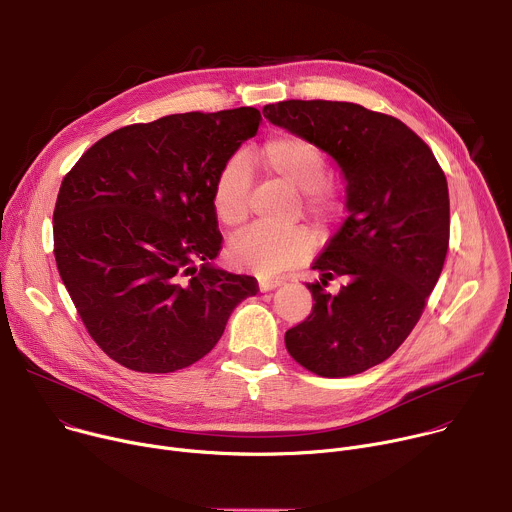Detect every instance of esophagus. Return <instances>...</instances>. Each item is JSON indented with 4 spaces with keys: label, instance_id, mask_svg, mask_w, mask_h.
Listing matches in <instances>:
<instances>
[{
    "label": "esophagus",
    "instance_id": "obj_1",
    "mask_svg": "<svg viewBox=\"0 0 512 512\" xmlns=\"http://www.w3.org/2000/svg\"><path fill=\"white\" fill-rule=\"evenodd\" d=\"M281 285V281L279 279H265V277H261L259 279V291H271V289H275V287H279Z\"/></svg>",
    "mask_w": 512,
    "mask_h": 512
}]
</instances>
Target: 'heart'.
I'll return each instance as SVG.
<instances>
[{
    "instance_id": "1",
    "label": "heart",
    "mask_w": 512,
    "mask_h": 512,
    "mask_svg": "<svg viewBox=\"0 0 512 512\" xmlns=\"http://www.w3.org/2000/svg\"><path fill=\"white\" fill-rule=\"evenodd\" d=\"M257 162L273 176L302 192L306 210L320 223H330L344 208L340 186L326 176V156L318 145L296 133L271 135L257 154ZM251 172L241 156L229 158L218 170L210 204L216 221L225 227H239L249 214ZM314 237L304 227L271 229L253 225L233 237L229 259L235 267L273 277L291 265L310 257Z\"/></svg>"
}]
</instances>
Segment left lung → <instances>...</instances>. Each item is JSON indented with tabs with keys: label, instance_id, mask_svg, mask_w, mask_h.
Masks as SVG:
<instances>
[{
	"label": "left lung",
	"instance_id": "8db88e82",
	"mask_svg": "<svg viewBox=\"0 0 512 512\" xmlns=\"http://www.w3.org/2000/svg\"><path fill=\"white\" fill-rule=\"evenodd\" d=\"M265 119L314 141L346 180L348 216L312 263V314L285 348L320 377H350L387 360L415 328L450 243L446 176L403 121L342 101H281ZM340 276L338 295L328 280Z\"/></svg>",
	"mask_w": 512,
	"mask_h": 512
}]
</instances>
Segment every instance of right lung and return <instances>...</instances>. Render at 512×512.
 <instances>
[{
  "instance_id": "obj_1",
  "label": "right lung",
  "mask_w": 512,
  "mask_h": 512,
  "mask_svg": "<svg viewBox=\"0 0 512 512\" xmlns=\"http://www.w3.org/2000/svg\"><path fill=\"white\" fill-rule=\"evenodd\" d=\"M239 107L121 127L89 148L54 208L56 267L99 348L139 373L190 367L259 291L218 269L214 178L259 129Z\"/></svg>"
}]
</instances>
